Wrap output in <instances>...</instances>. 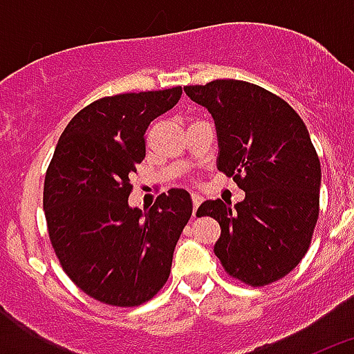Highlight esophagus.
Returning a JSON list of instances; mask_svg holds the SVG:
<instances>
[{
  "label": "esophagus",
  "instance_id": "obj_1",
  "mask_svg": "<svg viewBox=\"0 0 354 354\" xmlns=\"http://www.w3.org/2000/svg\"><path fill=\"white\" fill-rule=\"evenodd\" d=\"M192 200H193V216H195L196 214V209H198V205L202 204V196L196 195V193H193Z\"/></svg>",
  "mask_w": 354,
  "mask_h": 354
}]
</instances>
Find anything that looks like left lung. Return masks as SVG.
<instances>
[{
	"mask_svg": "<svg viewBox=\"0 0 354 354\" xmlns=\"http://www.w3.org/2000/svg\"><path fill=\"white\" fill-rule=\"evenodd\" d=\"M184 92L212 115L218 168L246 195L234 207L218 198L196 211L220 223L216 257L246 286L277 282L305 257L319 218L321 162L306 126L282 97L248 81L216 80Z\"/></svg>",
	"mask_w": 354,
	"mask_h": 354,
	"instance_id": "left-lung-1",
	"label": "left lung"
}]
</instances>
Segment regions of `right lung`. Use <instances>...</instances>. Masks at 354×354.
<instances>
[{
    "instance_id": "right-lung-1",
    "label": "right lung",
    "mask_w": 354,
    "mask_h": 354,
    "mask_svg": "<svg viewBox=\"0 0 354 354\" xmlns=\"http://www.w3.org/2000/svg\"><path fill=\"white\" fill-rule=\"evenodd\" d=\"M180 86L102 97L68 122L44 180V212L62 268L83 292L113 306L154 298L192 218L189 193L170 189L147 211L129 207L145 131L174 108Z\"/></svg>"
}]
</instances>
